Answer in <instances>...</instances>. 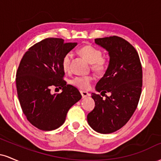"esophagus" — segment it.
I'll return each instance as SVG.
<instances>
[{"mask_svg":"<svg viewBox=\"0 0 161 161\" xmlns=\"http://www.w3.org/2000/svg\"><path fill=\"white\" fill-rule=\"evenodd\" d=\"M80 93H81V95H82V96L83 98H84V97H88V96H90V94L88 93V92H85V91H80Z\"/></svg>","mask_w":161,"mask_h":161,"instance_id":"obj_1","label":"esophagus"}]
</instances>
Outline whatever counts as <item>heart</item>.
<instances>
[{
  "instance_id": "obj_1",
  "label": "heart",
  "mask_w": 161,
  "mask_h": 161,
  "mask_svg": "<svg viewBox=\"0 0 161 161\" xmlns=\"http://www.w3.org/2000/svg\"><path fill=\"white\" fill-rule=\"evenodd\" d=\"M79 53L92 64V69L97 73H102L107 69L108 61L102 57V52L99 49L92 45H86L79 50ZM71 53H67L62 59V67L65 71L69 69L71 63ZM92 76H76L71 81L72 84L82 89H88L91 86L92 81Z\"/></svg>"
}]
</instances>
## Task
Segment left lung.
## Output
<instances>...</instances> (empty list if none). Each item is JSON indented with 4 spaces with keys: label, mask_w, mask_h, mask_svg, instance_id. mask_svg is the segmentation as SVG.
I'll use <instances>...</instances> for the list:
<instances>
[{
    "label": "left lung",
    "mask_w": 161,
    "mask_h": 161,
    "mask_svg": "<svg viewBox=\"0 0 161 161\" xmlns=\"http://www.w3.org/2000/svg\"><path fill=\"white\" fill-rule=\"evenodd\" d=\"M95 42L110 57L108 69L95 90L102 96L107 92L110 95L104 99L92 94L95 106L87 120L97 132L109 134L125 125L137 108L142 93V69L136 50L123 38L110 36L96 38Z\"/></svg>",
    "instance_id": "1"
}]
</instances>
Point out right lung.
<instances>
[{
    "instance_id": "1",
    "label": "right lung",
    "mask_w": 161,
    "mask_h": 161,
    "mask_svg": "<svg viewBox=\"0 0 161 161\" xmlns=\"http://www.w3.org/2000/svg\"><path fill=\"white\" fill-rule=\"evenodd\" d=\"M77 45L62 38L41 41L25 52L16 72V90L27 119L43 131L64 124L69 108L82 98L80 92L63 79L62 59ZM52 86L62 88L60 94L50 93Z\"/></svg>"
}]
</instances>
